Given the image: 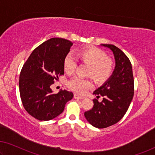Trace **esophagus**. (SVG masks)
Masks as SVG:
<instances>
[{"label": "esophagus", "instance_id": "esophagus-1", "mask_svg": "<svg viewBox=\"0 0 155 155\" xmlns=\"http://www.w3.org/2000/svg\"><path fill=\"white\" fill-rule=\"evenodd\" d=\"M74 97L75 99H78V100H83V99H84V97L78 95V94H74Z\"/></svg>", "mask_w": 155, "mask_h": 155}]
</instances>
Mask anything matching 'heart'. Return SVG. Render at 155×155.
Returning a JSON list of instances; mask_svg holds the SVG:
<instances>
[{
  "label": "heart",
  "mask_w": 155,
  "mask_h": 155,
  "mask_svg": "<svg viewBox=\"0 0 155 155\" xmlns=\"http://www.w3.org/2000/svg\"><path fill=\"white\" fill-rule=\"evenodd\" d=\"M78 56L84 63L90 64L87 75L92 76L97 82L103 83L107 81L114 71V63L107 58L104 52L98 48H92L81 50ZM77 67V61L72 54H68L63 61V68L68 74H71ZM68 87L78 94H85L92 87V83L88 78L74 77L69 81Z\"/></svg>",
  "instance_id": "1"
}]
</instances>
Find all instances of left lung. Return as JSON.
<instances>
[{
    "mask_svg": "<svg viewBox=\"0 0 155 155\" xmlns=\"http://www.w3.org/2000/svg\"><path fill=\"white\" fill-rule=\"evenodd\" d=\"M112 51L115 61L113 74L104 85L94 91L97 99L93 107L84 115L92 126L103 129L117 123L123 117L134 93V81L131 62L123 51L113 45H101ZM101 96V103L97 99Z\"/></svg>",
    "mask_w": 155,
    "mask_h": 155,
    "instance_id": "1",
    "label": "left lung"
}]
</instances>
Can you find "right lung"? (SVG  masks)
<instances>
[{"label": "right lung", "instance_id": "1", "mask_svg": "<svg viewBox=\"0 0 155 155\" xmlns=\"http://www.w3.org/2000/svg\"><path fill=\"white\" fill-rule=\"evenodd\" d=\"M72 42L51 38L35 48L21 70L19 92L26 111L39 120H50L63 113L73 98L71 92L61 90L54 94L51 85L64 74L63 61Z\"/></svg>", "mask_w": 155, "mask_h": 155}]
</instances>
